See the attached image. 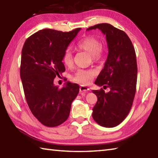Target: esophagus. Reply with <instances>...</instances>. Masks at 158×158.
I'll return each mask as SVG.
<instances>
[{
  "label": "esophagus",
  "mask_w": 158,
  "mask_h": 158,
  "mask_svg": "<svg viewBox=\"0 0 158 158\" xmlns=\"http://www.w3.org/2000/svg\"><path fill=\"white\" fill-rule=\"evenodd\" d=\"M89 89L88 87H85L84 85H81V86L79 87V90L80 92H85L87 91V90H89Z\"/></svg>",
  "instance_id": "34e87169"
}]
</instances>
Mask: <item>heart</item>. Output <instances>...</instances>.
I'll use <instances>...</instances> for the list:
<instances>
[{"label":"heart","mask_w":158,"mask_h":158,"mask_svg":"<svg viewBox=\"0 0 158 158\" xmlns=\"http://www.w3.org/2000/svg\"><path fill=\"white\" fill-rule=\"evenodd\" d=\"M77 48L81 50L89 52L92 56L93 60L98 61L102 56L103 50L101 47V42L98 39L93 36L85 37L77 43ZM63 63L67 67H71L73 65V53L69 49H66L62 58ZM95 75V72L93 69H83L77 70L72 77V79L79 84H88Z\"/></svg>","instance_id":"obj_1"}]
</instances>
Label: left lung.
Here are the masks:
<instances>
[{"instance_id": "1", "label": "left lung", "mask_w": 158, "mask_h": 158, "mask_svg": "<svg viewBox=\"0 0 158 158\" xmlns=\"http://www.w3.org/2000/svg\"><path fill=\"white\" fill-rule=\"evenodd\" d=\"M97 28L106 35L109 53L95 84L110 90H93L98 102L92 116L101 126L114 127L124 121L132 107L137 86V58L132 42L124 31L106 23L90 26L86 31Z\"/></svg>"}]
</instances>
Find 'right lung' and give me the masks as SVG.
<instances>
[{"label": "right lung", "instance_id": "add662e5", "mask_svg": "<svg viewBox=\"0 0 158 158\" xmlns=\"http://www.w3.org/2000/svg\"><path fill=\"white\" fill-rule=\"evenodd\" d=\"M80 30L43 29L23 44L20 77L25 98L32 114L45 126L56 127L65 122L79 93L78 84L68 81L59 89L53 80L65 72L63 55Z\"/></svg>", "mask_w": 158, "mask_h": 158}]
</instances>
